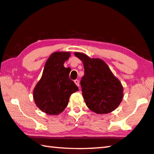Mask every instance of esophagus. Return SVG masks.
I'll use <instances>...</instances> for the list:
<instances>
[{
    "label": "esophagus",
    "instance_id": "34e87169",
    "mask_svg": "<svg viewBox=\"0 0 154 154\" xmlns=\"http://www.w3.org/2000/svg\"><path fill=\"white\" fill-rule=\"evenodd\" d=\"M74 82H75V84L78 87H79V80H77V79L75 80H74Z\"/></svg>",
    "mask_w": 154,
    "mask_h": 154
}]
</instances>
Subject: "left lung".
<instances>
[{
    "instance_id": "obj_1",
    "label": "left lung",
    "mask_w": 154,
    "mask_h": 154,
    "mask_svg": "<svg viewBox=\"0 0 154 154\" xmlns=\"http://www.w3.org/2000/svg\"><path fill=\"white\" fill-rule=\"evenodd\" d=\"M74 54L84 65L85 74L80 85L87 107L98 114L113 112L123 98L121 82L105 61L100 58H91L83 53L75 52Z\"/></svg>"
}]
</instances>
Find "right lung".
Returning <instances> with one entry per match:
<instances>
[{
  "mask_svg": "<svg viewBox=\"0 0 154 154\" xmlns=\"http://www.w3.org/2000/svg\"><path fill=\"white\" fill-rule=\"evenodd\" d=\"M70 56L69 51H56L46 61L41 80L33 91V98L38 107L49 115L63 112L69 103V97L79 90L69 79V67L64 63Z\"/></svg>",
  "mask_w": 154,
  "mask_h": 154,
  "instance_id": "right-lung-1",
  "label": "right lung"
}]
</instances>
